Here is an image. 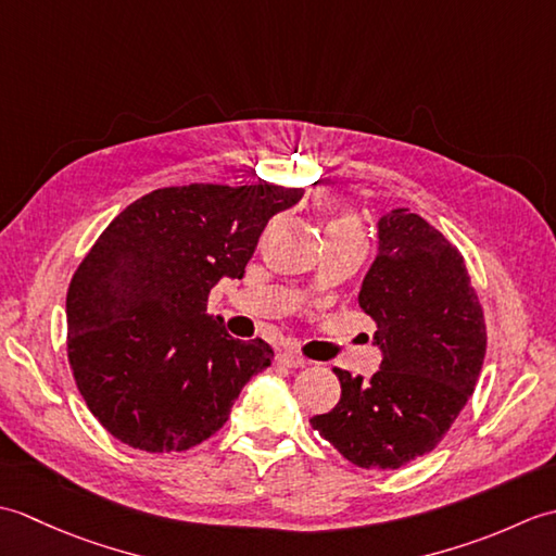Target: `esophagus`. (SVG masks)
I'll return each instance as SVG.
<instances>
[{"instance_id":"1","label":"esophagus","mask_w":556,"mask_h":556,"mask_svg":"<svg viewBox=\"0 0 556 556\" xmlns=\"http://www.w3.org/2000/svg\"><path fill=\"white\" fill-rule=\"evenodd\" d=\"M277 363L285 365V368H301V365H305L308 361H305L299 351L285 349V351L277 353Z\"/></svg>"}]
</instances>
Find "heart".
I'll return each mask as SVG.
<instances>
[{
    "instance_id": "obj_1",
    "label": "heart",
    "mask_w": 556,
    "mask_h": 556,
    "mask_svg": "<svg viewBox=\"0 0 556 556\" xmlns=\"http://www.w3.org/2000/svg\"><path fill=\"white\" fill-rule=\"evenodd\" d=\"M327 231H356L361 233V224L356 219V215H351V212H346V215H339L334 217L332 222L327 224Z\"/></svg>"
}]
</instances>
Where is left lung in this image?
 <instances>
[{
    "instance_id": "1",
    "label": "left lung",
    "mask_w": 556,
    "mask_h": 556,
    "mask_svg": "<svg viewBox=\"0 0 556 556\" xmlns=\"http://www.w3.org/2000/svg\"><path fill=\"white\" fill-rule=\"evenodd\" d=\"M384 358L370 382L334 368L339 404L313 430L361 468L394 470L442 442L478 382L485 313L466 260L408 207L380 219V253L358 296Z\"/></svg>"
}]
</instances>
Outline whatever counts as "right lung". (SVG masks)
Returning a JSON list of instances; mask_svg holds the SVG:
<instances>
[{"instance_id": "right-lung-1", "label": "right lung", "mask_w": 556, "mask_h": 556, "mask_svg": "<svg viewBox=\"0 0 556 556\" xmlns=\"http://www.w3.org/2000/svg\"><path fill=\"white\" fill-rule=\"evenodd\" d=\"M303 188H157L116 215L66 291V353L80 396L116 440L186 452L229 420L269 368L263 339L239 341L207 313L219 279H241L260 233Z\"/></svg>"}]
</instances>
